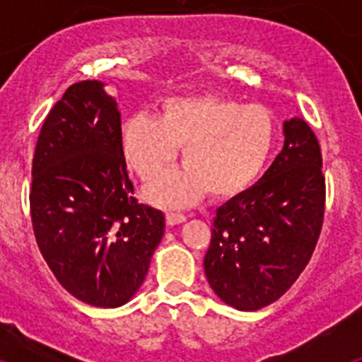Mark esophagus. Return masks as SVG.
<instances>
[{"label":"esophagus","instance_id":"esophagus-1","mask_svg":"<svg viewBox=\"0 0 362 362\" xmlns=\"http://www.w3.org/2000/svg\"><path fill=\"white\" fill-rule=\"evenodd\" d=\"M185 219H187V216H185V214H181V212H172V210H170V212H166V223H168L170 226L183 223Z\"/></svg>","mask_w":362,"mask_h":362}]
</instances>
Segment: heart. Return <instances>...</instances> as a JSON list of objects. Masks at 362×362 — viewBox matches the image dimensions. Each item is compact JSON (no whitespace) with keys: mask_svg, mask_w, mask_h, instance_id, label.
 I'll use <instances>...</instances> for the list:
<instances>
[{"mask_svg":"<svg viewBox=\"0 0 362 362\" xmlns=\"http://www.w3.org/2000/svg\"><path fill=\"white\" fill-rule=\"evenodd\" d=\"M274 141L268 108L217 95L166 99L161 116L136 114L121 130L124 158L145 181L161 175L183 146V170L148 188L161 204L192 203L204 190L214 199L235 196L261 174Z\"/></svg>","mask_w":362,"mask_h":362,"instance_id":"obj_1","label":"heart"}]
</instances>
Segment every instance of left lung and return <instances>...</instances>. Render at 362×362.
I'll return each mask as SVG.
<instances>
[{
    "label": "left lung",
    "mask_w": 362,
    "mask_h": 362,
    "mask_svg": "<svg viewBox=\"0 0 362 362\" xmlns=\"http://www.w3.org/2000/svg\"><path fill=\"white\" fill-rule=\"evenodd\" d=\"M326 183L317 137L300 117L252 188L219 206L204 274L226 305L245 312L279 299L305 270L325 221Z\"/></svg>",
    "instance_id": "1"
}]
</instances>
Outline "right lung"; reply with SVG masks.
Masks as SVG:
<instances>
[{"label": "right lung", "mask_w": 362, "mask_h": 362, "mask_svg": "<svg viewBox=\"0 0 362 362\" xmlns=\"http://www.w3.org/2000/svg\"><path fill=\"white\" fill-rule=\"evenodd\" d=\"M28 199L41 255L66 292L116 308L139 290L165 216L134 197L121 114L103 83H74L50 108L32 159Z\"/></svg>", "instance_id": "obj_1"}]
</instances>
